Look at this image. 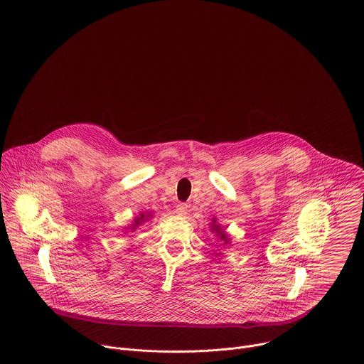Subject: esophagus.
<instances>
[{
	"instance_id": "34e87169",
	"label": "esophagus",
	"mask_w": 364,
	"mask_h": 364,
	"mask_svg": "<svg viewBox=\"0 0 364 364\" xmlns=\"http://www.w3.org/2000/svg\"><path fill=\"white\" fill-rule=\"evenodd\" d=\"M176 213L178 215H186L188 213V205L186 203H180L176 205Z\"/></svg>"
}]
</instances>
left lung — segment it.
I'll return each mask as SVG.
<instances>
[{
    "instance_id": "obj_1",
    "label": "left lung",
    "mask_w": 364,
    "mask_h": 364,
    "mask_svg": "<svg viewBox=\"0 0 364 364\" xmlns=\"http://www.w3.org/2000/svg\"><path fill=\"white\" fill-rule=\"evenodd\" d=\"M213 223H215V221H213ZM211 230H213V231H215V232H218V234H220V238H221V240H224V243H225V245H227V241H228V238H227V235H225V234H224V232H223V231H220V228H218V225H215V224H213V227H211ZM218 234H217V235H218Z\"/></svg>"
}]
</instances>
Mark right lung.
<instances>
[{
  "label": "right lung",
  "mask_w": 364,
  "mask_h": 364,
  "mask_svg": "<svg viewBox=\"0 0 364 364\" xmlns=\"http://www.w3.org/2000/svg\"><path fill=\"white\" fill-rule=\"evenodd\" d=\"M146 218H150V215H147V217H146L144 214H141V217H137V218H136V221H134V224H133V228H132V230H134L137 225H140V223H143V221H147Z\"/></svg>",
  "instance_id": "right-lung-1"
}]
</instances>
